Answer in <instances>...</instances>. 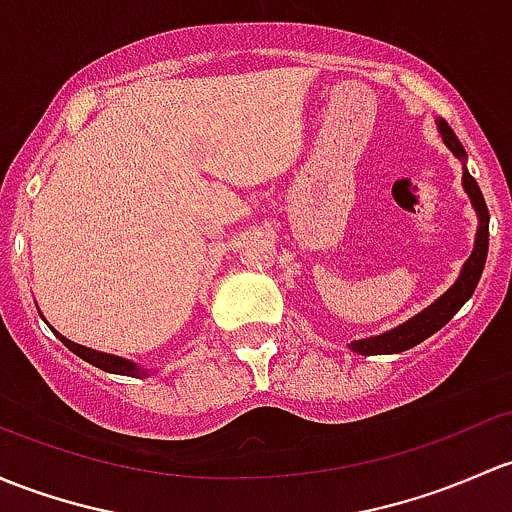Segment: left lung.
<instances>
[{
	"instance_id": "1",
	"label": "left lung",
	"mask_w": 512,
	"mask_h": 512,
	"mask_svg": "<svg viewBox=\"0 0 512 512\" xmlns=\"http://www.w3.org/2000/svg\"><path fill=\"white\" fill-rule=\"evenodd\" d=\"M437 127H439L441 139H444V144L451 149V154H454L459 161H466V149L461 147V142L456 139L454 129L446 125L444 120H437ZM464 191L469 193L471 206L476 208L478 230H476V245H473L471 257L466 260L459 279L451 284L449 292L441 294V297L434 301L432 306H427L424 311H419V314L412 316L410 321H405L402 326L392 328V331L380 333V336L353 341L351 351L360 353V355L407 351V348L417 346V343H422L424 338H429L432 333H437L441 326L449 324L451 316H454L456 311H459L461 306L471 299L473 289H476L478 279H481L483 265H486V257H488V220H491V215H488V206H486V201H483L481 188H478L476 179L469 174V169H466V166H464Z\"/></svg>"
}]
</instances>
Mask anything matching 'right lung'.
Instances as JSON below:
<instances>
[{
  "instance_id": "1",
  "label": "right lung",
  "mask_w": 512,
  "mask_h": 512,
  "mask_svg": "<svg viewBox=\"0 0 512 512\" xmlns=\"http://www.w3.org/2000/svg\"><path fill=\"white\" fill-rule=\"evenodd\" d=\"M56 333L58 338H61L63 343H66V348H71V351L78 355V358L88 360L90 365H95V368L105 370V373H115V375H129V378H142V375H149V370H144L142 365L132 363V360L127 358H120V355H110V353H100V351H93V348H85V346H78V343L68 341L66 336H61L58 331Z\"/></svg>"
}]
</instances>
